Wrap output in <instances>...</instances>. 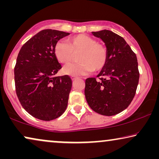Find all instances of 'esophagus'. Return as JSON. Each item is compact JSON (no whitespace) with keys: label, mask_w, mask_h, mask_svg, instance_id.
<instances>
[{"label":"esophagus","mask_w":159,"mask_h":159,"mask_svg":"<svg viewBox=\"0 0 159 159\" xmlns=\"http://www.w3.org/2000/svg\"><path fill=\"white\" fill-rule=\"evenodd\" d=\"M77 79V77H74V76L71 77V80H72V81H75V80H76Z\"/></svg>","instance_id":"1"}]
</instances>
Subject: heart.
Listing matches in <instances>:
<instances>
[{"mask_svg": "<svg viewBox=\"0 0 159 159\" xmlns=\"http://www.w3.org/2000/svg\"><path fill=\"white\" fill-rule=\"evenodd\" d=\"M78 53V60L80 61L65 67L63 69L64 74L76 77L88 75L93 70L101 71L108 60V51L105 45L85 34L71 37L67 43L58 41L54 47V55L63 64H70L75 53Z\"/></svg>", "mask_w": 159, "mask_h": 159, "instance_id": "heart-1", "label": "heart"}]
</instances>
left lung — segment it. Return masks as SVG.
I'll use <instances>...</instances> for the list:
<instances>
[{"label": "left lung", "mask_w": 159, "mask_h": 159, "mask_svg": "<svg viewBox=\"0 0 159 159\" xmlns=\"http://www.w3.org/2000/svg\"><path fill=\"white\" fill-rule=\"evenodd\" d=\"M105 43L106 66L95 77L85 80L84 95L88 105L98 114L113 116L126 109L136 93L140 77L135 53L122 37L109 30L93 32Z\"/></svg>", "instance_id": "left-lung-1"}]
</instances>
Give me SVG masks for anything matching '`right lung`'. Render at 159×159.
Returning a JSON list of instances; mask_svg holds the SVG:
<instances>
[{"instance_id":"obj_1","label":"right lung","mask_w":159,"mask_h":159,"mask_svg":"<svg viewBox=\"0 0 159 159\" xmlns=\"http://www.w3.org/2000/svg\"><path fill=\"white\" fill-rule=\"evenodd\" d=\"M69 33L43 30L21 48L14 67L16 93L22 107L34 118L51 121L59 117L68 104L72 80L56 77L61 69L54 47Z\"/></svg>"}]
</instances>
